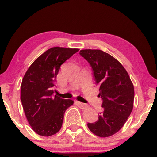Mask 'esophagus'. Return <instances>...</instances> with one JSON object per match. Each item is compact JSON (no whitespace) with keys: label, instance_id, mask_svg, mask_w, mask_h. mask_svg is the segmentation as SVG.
I'll use <instances>...</instances> for the list:
<instances>
[{"label":"esophagus","instance_id":"obj_1","mask_svg":"<svg viewBox=\"0 0 157 157\" xmlns=\"http://www.w3.org/2000/svg\"><path fill=\"white\" fill-rule=\"evenodd\" d=\"M77 104H78V106L80 107L81 109H86L87 107H88L86 104H83V103H81L80 101H77Z\"/></svg>","mask_w":157,"mask_h":157}]
</instances>
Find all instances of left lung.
<instances>
[{"mask_svg":"<svg viewBox=\"0 0 157 157\" xmlns=\"http://www.w3.org/2000/svg\"><path fill=\"white\" fill-rule=\"evenodd\" d=\"M79 53L92 67L103 100L97 121L87 126L96 136H111L123 127L132 113L134 85L124 66L109 53L98 49H84Z\"/></svg>","mask_w":157,"mask_h":157,"instance_id":"1","label":"left lung"}]
</instances>
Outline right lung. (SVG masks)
<instances>
[{
	"instance_id": "obj_1",
	"label": "right lung",
	"mask_w": 157,
	"mask_h": 157,
	"mask_svg": "<svg viewBox=\"0 0 157 157\" xmlns=\"http://www.w3.org/2000/svg\"><path fill=\"white\" fill-rule=\"evenodd\" d=\"M78 48L53 47L38 57L23 76L21 101L32 129L43 136H50L61 129L64 113L74 104L54 93V82L60 67Z\"/></svg>"
}]
</instances>
